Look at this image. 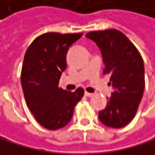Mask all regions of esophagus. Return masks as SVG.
<instances>
[{"label":"esophagus","mask_w":155,"mask_h":155,"mask_svg":"<svg viewBox=\"0 0 155 155\" xmlns=\"http://www.w3.org/2000/svg\"><path fill=\"white\" fill-rule=\"evenodd\" d=\"M85 96L86 97H92L93 96V93H90V92H87V91H85Z\"/></svg>","instance_id":"34e87169"}]
</instances>
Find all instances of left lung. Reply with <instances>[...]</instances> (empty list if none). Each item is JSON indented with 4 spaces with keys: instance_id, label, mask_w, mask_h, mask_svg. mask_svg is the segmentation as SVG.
<instances>
[{
    "instance_id": "8db88e82",
    "label": "left lung",
    "mask_w": 155,
    "mask_h": 155,
    "mask_svg": "<svg viewBox=\"0 0 155 155\" xmlns=\"http://www.w3.org/2000/svg\"><path fill=\"white\" fill-rule=\"evenodd\" d=\"M86 38L101 50L104 74H110L114 88L106 107L99 112L104 126L120 128L132 120L143 96L144 64L138 49L127 36L117 29L92 31Z\"/></svg>"
}]
</instances>
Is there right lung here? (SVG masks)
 Wrapping results in <instances>:
<instances>
[{
  "mask_svg": "<svg viewBox=\"0 0 155 155\" xmlns=\"http://www.w3.org/2000/svg\"><path fill=\"white\" fill-rule=\"evenodd\" d=\"M82 35L45 33L36 38L25 53L21 84L26 103L36 120L50 130L70 122L84 95L82 88L71 92L58 87L66 68L67 51Z\"/></svg>",
  "mask_w": 155,
  "mask_h": 155,
  "instance_id": "add662e5",
  "label": "right lung"
}]
</instances>
